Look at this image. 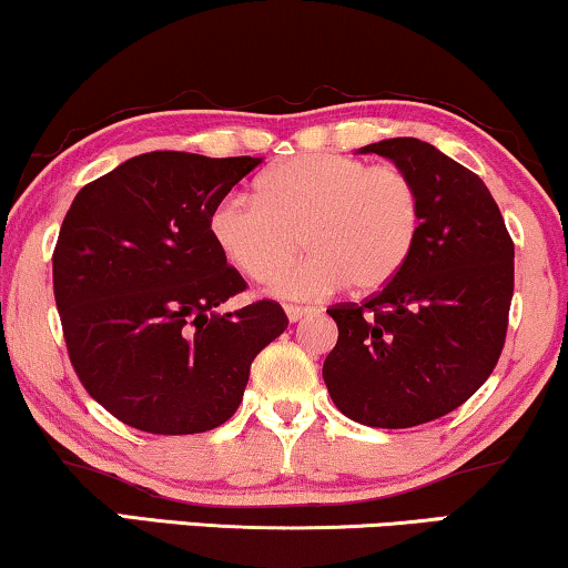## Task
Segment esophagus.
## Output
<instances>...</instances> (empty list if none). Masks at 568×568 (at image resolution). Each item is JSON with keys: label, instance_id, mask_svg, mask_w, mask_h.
<instances>
[{"label": "esophagus", "instance_id": "34e87169", "mask_svg": "<svg viewBox=\"0 0 568 568\" xmlns=\"http://www.w3.org/2000/svg\"><path fill=\"white\" fill-rule=\"evenodd\" d=\"M284 313H286V318H290L292 323H297V321L305 318V315H311V313H313V307H302V305H284Z\"/></svg>", "mask_w": 568, "mask_h": 568}]
</instances>
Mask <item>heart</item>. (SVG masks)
<instances>
[{"instance_id": "obj_1", "label": "heart", "mask_w": 568, "mask_h": 568, "mask_svg": "<svg viewBox=\"0 0 568 568\" xmlns=\"http://www.w3.org/2000/svg\"><path fill=\"white\" fill-rule=\"evenodd\" d=\"M261 197L226 193L211 211V234L250 278L271 294L318 300L352 286L371 294L407 266L423 230V205L399 166L342 153H307L268 169ZM303 232L312 253L282 267Z\"/></svg>"}]
</instances>
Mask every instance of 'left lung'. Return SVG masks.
I'll list each match as a JSON object with an SVG mask.
<instances>
[{
	"label": "left lung",
	"instance_id": "obj_1",
	"mask_svg": "<svg viewBox=\"0 0 568 568\" xmlns=\"http://www.w3.org/2000/svg\"><path fill=\"white\" fill-rule=\"evenodd\" d=\"M359 153L392 159L415 182L423 230L402 274L365 302L328 307L338 342L323 363L342 415L412 428L462 407L496 367L509 328L514 242L475 172L417 138Z\"/></svg>",
	"mask_w": 568,
	"mask_h": 568
}]
</instances>
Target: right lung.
<instances>
[{
  "mask_svg": "<svg viewBox=\"0 0 568 568\" xmlns=\"http://www.w3.org/2000/svg\"><path fill=\"white\" fill-rule=\"evenodd\" d=\"M261 159L151 151L88 182L54 247V300L80 383L130 428L187 436L237 412L250 365L290 326L245 292L211 211Z\"/></svg>",
  "mask_w": 568,
  "mask_h": 568,
  "instance_id": "obj_1",
  "label": "right lung"
}]
</instances>
